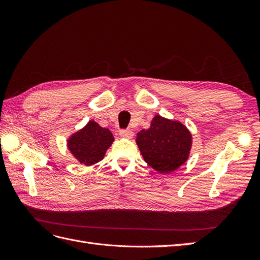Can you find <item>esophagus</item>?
Listing matches in <instances>:
<instances>
[{"label": "esophagus", "instance_id": "34e87169", "mask_svg": "<svg viewBox=\"0 0 260 260\" xmlns=\"http://www.w3.org/2000/svg\"><path fill=\"white\" fill-rule=\"evenodd\" d=\"M119 135H120V137L125 138V139H132L133 132L131 130H129V129H125V130H120Z\"/></svg>", "mask_w": 260, "mask_h": 260}]
</instances>
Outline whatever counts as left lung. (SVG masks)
I'll return each mask as SVG.
<instances>
[{
  "mask_svg": "<svg viewBox=\"0 0 260 260\" xmlns=\"http://www.w3.org/2000/svg\"><path fill=\"white\" fill-rule=\"evenodd\" d=\"M136 142L148 166L160 174H170L187 160L192 135L180 121L156 115L151 127L138 132Z\"/></svg>",
  "mask_w": 260,
  "mask_h": 260,
  "instance_id": "left-lung-1",
  "label": "left lung"
}]
</instances>
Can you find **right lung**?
I'll return each mask as SVG.
<instances>
[{"mask_svg": "<svg viewBox=\"0 0 260 260\" xmlns=\"http://www.w3.org/2000/svg\"><path fill=\"white\" fill-rule=\"evenodd\" d=\"M114 142L113 133L94 120L69 137L67 147L75 158L85 166L101 161Z\"/></svg>", "mask_w": 260, "mask_h": 260, "instance_id": "obj_1", "label": "right lung"}]
</instances>
